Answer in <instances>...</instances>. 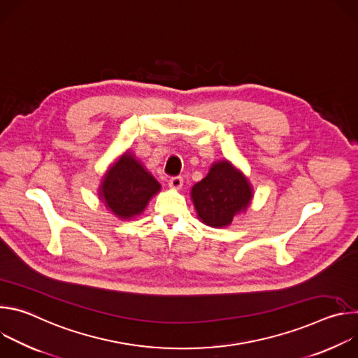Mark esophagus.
Listing matches in <instances>:
<instances>
[{
  "mask_svg": "<svg viewBox=\"0 0 358 358\" xmlns=\"http://www.w3.org/2000/svg\"><path fill=\"white\" fill-rule=\"evenodd\" d=\"M169 185L173 189H180L182 187V177H180V176L178 177H171L170 181H169Z\"/></svg>",
  "mask_w": 358,
  "mask_h": 358,
  "instance_id": "34e87169",
  "label": "esophagus"
}]
</instances>
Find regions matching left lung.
<instances>
[{
    "label": "left lung",
    "instance_id": "1",
    "mask_svg": "<svg viewBox=\"0 0 358 358\" xmlns=\"http://www.w3.org/2000/svg\"><path fill=\"white\" fill-rule=\"evenodd\" d=\"M252 196L249 181L228 160L214 163L207 177L191 189L198 218L213 228L228 227L235 215L246 211Z\"/></svg>",
    "mask_w": 358,
    "mask_h": 358
}]
</instances>
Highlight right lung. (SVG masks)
Masks as SVG:
<instances>
[{
    "mask_svg": "<svg viewBox=\"0 0 358 358\" xmlns=\"http://www.w3.org/2000/svg\"><path fill=\"white\" fill-rule=\"evenodd\" d=\"M160 182L152 177L130 151L106 171L99 187V199L120 220L141 214L150 198L160 191Z\"/></svg>",
    "mask_w": 358,
    "mask_h": 358,
    "instance_id": "1",
    "label": "right lung"
}]
</instances>
